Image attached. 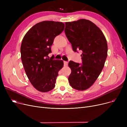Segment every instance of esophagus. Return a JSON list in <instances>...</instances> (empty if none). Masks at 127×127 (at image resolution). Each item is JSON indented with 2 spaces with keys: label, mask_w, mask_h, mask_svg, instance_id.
Wrapping results in <instances>:
<instances>
[{
  "label": "esophagus",
  "mask_w": 127,
  "mask_h": 127,
  "mask_svg": "<svg viewBox=\"0 0 127 127\" xmlns=\"http://www.w3.org/2000/svg\"><path fill=\"white\" fill-rule=\"evenodd\" d=\"M68 63V62L67 61H64V66H67Z\"/></svg>",
  "instance_id": "obj_1"
}]
</instances>
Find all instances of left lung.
<instances>
[{
  "mask_svg": "<svg viewBox=\"0 0 127 127\" xmlns=\"http://www.w3.org/2000/svg\"><path fill=\"white\" fill-rule=\"evenodd\" d=\"M65 35L73 50L82 51V64L70 61L71 72L68 81L71 87L84 91L94 84L104 67L108 56V45L103 33L89 20L81 19L66 22Z\"/></svg>",
  "mask_w": 127,
  "mask_h": 127,
  "instance_id": "1",
  "label": "left lung"
}]
</instances>
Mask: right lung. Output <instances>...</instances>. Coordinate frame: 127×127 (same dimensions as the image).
Listing matches in <instances>:
<instances>
[{
    "label": "right lung",
    "instance_id": "obj_1",
    "mask_svg": "<svg viewBox=\"0 0 127 127\" xmlns=\"http://www.w3.org/2000/svg\"><path fill=\"white\" fill-rule=\"evenodd\" d=\"M65 27L62 22L43 21L33 26L24 36L21 47V59L30 82L37 91L49 92L55 88L62 60L48 56L55 38Z\"/></svg>",
    "mask_w": 127,
    "mask_h": 127
}]
</instances>
